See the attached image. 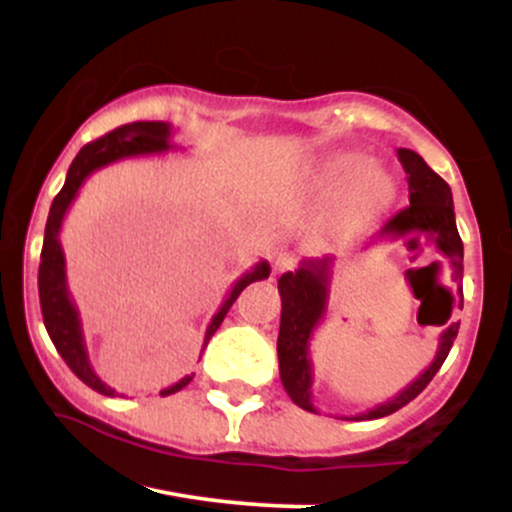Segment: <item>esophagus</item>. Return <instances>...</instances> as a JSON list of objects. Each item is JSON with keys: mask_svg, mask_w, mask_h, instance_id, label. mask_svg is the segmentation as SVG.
I'll use <instances>...</instances> for the list:
<instances>
[{"mask_svg": "<svg viewBox=\"0 0 512 512\" xmlns=\"http://www.w3.org/2000/svg\"><path fill=\"white\" fill-rule=\"evenodd\" d=\"M293 264H296V260H293V255H289V252H281V255L276 257V269H279V272H284V269H291Z\"/></svg>", "mask_w": 512, "mask_h": 512, "instance_id": "obj_1", "label": "esophagus"}]
</instances>
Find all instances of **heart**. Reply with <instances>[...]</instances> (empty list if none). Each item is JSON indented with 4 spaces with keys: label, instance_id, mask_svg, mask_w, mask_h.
Wrapping results in <instances>:
<instances>
[{
    "label": "heart",
    "instance_id": "b5f03b06",
    "mask_svg": "<svg viewBox=\"0 0 512 512\" xmlns=\"http://www.w3.org/2000/svg\"><path fill=\"white\" fill-rule=\"evenodd\" d=\"M305 192L317 202L332 199L325 216L330 236L363 231L390 207L395 180L378 166H366L361 154H337L313 170Z\"/></svg>",
    "mask_w": 512,
    "mask_h": 512
}]
</instances>
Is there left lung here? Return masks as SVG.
Here are the masks:
<instances>
[{"label": "left lung", "mask_w": 512, "mask_h": 512, "mask_svg": "<svg viewBox=\"0 0 512 512\" xmlns=\"http://www.w3.org/2000/svg\"><path fill=\"white\" fill-rule=\"evenodd\" d=\"M399 161H402L404 173L409 175V207L392 216L390 221L380 228L378 238H373L366 248L383 240L407 238L409 243H416L419 238H426L433 245L436 255L448 260L452 269V279L462 281V240L457 233L455 207H452L450 185L428 168V163L416 151L397 149ZM363 248V250H366ZM337 257H310L303 260L296 272H286L279 276V293H281V325L279 339H276V354H279V375L284 383L286 395L293 399V404L305 411L317 414L313 404V361H310V342L317 327L322 325L327 315V303H330V286ZM411 274V272H407ZM460 322H450L438 337V349L433 361L419 378L399 390L395 397L387 402L375 404L361 414L342 416L346 421H370L383 419V416L395 414L411 399L419 397L424 387L431 383L433 375L438 373L445 358L450 354V346L455 342Z\"/></svg>", "instance_id": "8db88e82"}]
</instances>
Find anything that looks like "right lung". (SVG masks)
Here are the masks:
<instances>
[{
	"instance_id": "1",
	"label": "right lung",
	"mask_w": 512,
	"mask_h": 512,
	"mask_svg": "<svg viewBox=\"0 0 512 512\" xmlns=\"http://www.w3.org/2000/svg\"><path fill=\"white\" fill-rule=\"evenodd\" d=\"M170 137H173V127L168 122H129V125H122L108 132L105 137L96 139V142L86 144L84 149L76 154V158L69 166L67 180H64V187L60 195L52 199L48 226H45V240H43V252H40V269H38V293H40V308H43V322L45 330H48L52 344L60 351L69 368L74 370V375L79 380H84L88 387H93L101 395L113 397L115 390L110 385H105L101 378L93 370L91 361H88V349L84 339V327H81L79 308H76L72 301V293H69L67 286V260H64V250L60 243V231L62 221L67 216L69 207L79 195L81 185H84L88 175L93 170L110 166V163L122 161V158H134V156H154V154H166V151H173L175 146L170 144ZM272 267H269L267 260H260L250 272H245L236 284L228 291L226 301L221 303L219 313L211 317L207 334H204L202 351L207 349L209 339L214 337V332L219 330V325L226 317L231 305L236 303L240 291L245 286H250L252 281L267 279ZM202 358V354H199ZM195 378V373L185 375L178 383L168 385L166 390H161V397L175 395L182 387L190 385V380Z\"/></svg>"
}]
</instances>
